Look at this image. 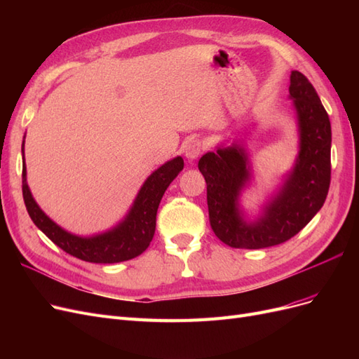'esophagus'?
I'll list each match as a JSON object with an SVG mask.
<instances>
[{"label":"esophagus","mask_w":359,"mask_h":359,"mask_svg":"<svg viewBox=\"0 0 359 359\" xmlns=\"http://www.w3.org/2000/svg\"><path fill=\"white\" fill-rule=\"evenodd\" d=\"M203 149H205V144L202 142V140L201 139H193L186 147V157L189 160H196L202 154Z\"/></svg>","instance_id":"1"}]
</instances>
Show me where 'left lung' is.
<instances>
[{
	"label": "left lung",
	"mask_w": 359,
	"mask_h": 359,
	"mask_svg": "<svg viewBox=\"0 0 359 359\" xmlns=\"http://www.w3.org/2000/svg\"><path fill=\"white\" fill-rule=\"evenodd\" d=\"M289 94L298 116L299 154L285 184L256 222H245L238 203L250 181L245 151L233 144L206 153L199 160L198 168L206 181L211 229L226 245L256 250L286 243L316 215L327 199L331 182L330 116L301 72H292Z\"/></svg>",
	"instance_id": "8db88e82"
}]
</instances>
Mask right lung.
<instances>
[{"label": "right lung", "mask_w": 359, "mask_h": 359, "mask_svg": "<svg viewBox=\"0 0 359 359\" xmlns=\"http://www.w3.org/2000/svg\"><path fill=\"white\" fill-rule=\"evenodd\" d=\"M24 154V145H22ZM184 168V160L175 157L151 173L139 190L135 203L126 219L112 231L95 236H78L53 223L43 212L28 189L27 166H22V194L31 220L49 240L64 252L93 264H116L142 255L153 241L156 232V217L160 201L169 184Z\"/></svg>", "instance_id": "right-lung-1"}]
</instances>
